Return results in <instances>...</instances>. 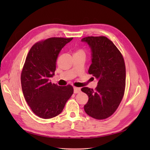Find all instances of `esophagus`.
Listing matches in <instances>:
<instances>
[{
	"label": "esophagus",
	"instance_id": "obj_1",
	"mask_svg": "<svg viewBox=\"0 0 150 150\" xmlns=\"http://www.w3.org/2000/svg\"><path fill=\"white\" fill-rule=\"evenodd\" d=\"M80 91H81L80 88H77V87L73 88V92H74V93H78Z\"/></svg>",
	"mask_w": 150,
	"mask_h": 150
}]
</instances>
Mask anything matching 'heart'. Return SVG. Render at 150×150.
<instances>
[{
  "mask_svg": "<svg viewBox=\"0 0 150 150\" xmlns=\"http://www.w3.org/2000/svg\"><path fill=\"white\" fill-rule=\"evenodd\" d=\"M82 52V50H79V51H78V52Z\"/></svg>",
  "mask_w": 150,
  "mask_h": 150,
  "instance_id": "b5f03b06",
  "label": "heart"
}]
</instances>
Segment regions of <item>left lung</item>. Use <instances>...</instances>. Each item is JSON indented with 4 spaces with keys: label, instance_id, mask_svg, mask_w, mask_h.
<instances>
[{
    "label": "left lung",
    "instance_id": "1",
    "mask_svg": "<svg viewBox=\"0 0 150 150\" xmlns=\"http://www.w3.org/2000/svg\"><path fill=\"white\" fill-rule=\"evenodd\" d=\"M82 42L91 49V64L88 73L98 80L95 90L84 87L89 97L85 112L94 119L110 117L119 107L126 85V67L122 54L106 37H88Z\"/></svg>",
    "mask_w": 150,
    "mask_h": 150
}]
</instances>
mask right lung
Wrapping results in <instances>:
<instances>
[{"mask_svg": "<svg viewBox=\"0 0 150 150\" xmlns=\"http://www.w3.org/2000/svg\"><path fill=\"white\" fill-rule=\"evenodd\" d=\"M73 38H50L30 49L21 73L24 96L33 112L42 119H51L62 112L73 93L71 86L52 84L59 53Z\"/></svg>", "mask_w": 150, "mask_h": 150, "instance_id": "right-lung-1", "label": "right lung"}]
</instances>
